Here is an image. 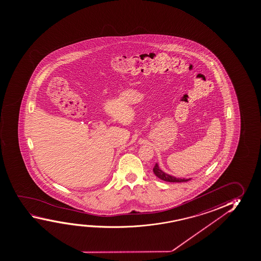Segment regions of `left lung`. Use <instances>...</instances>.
<instances>
[{
	"instance_id": "8db88e82",
	"label": "left lung",
	"mask_w": 261,
	"mask_h": 261,
	"mask_svg": "<svg viewBox=\"0 0 261 261\" xmlns=\"http://www.w3.org/2000/svg\"><path fill=\"white\" fill-rule=\"evenodd\" d=\"M153 172H154V174H155L159 178L161 179V180H164V181H166V182L180 183V182H187V181H189L191 179L180 178V177H175L174 175H168V174L165 173V172L162 171V170L160 169L158 163L155 164V167L153 168Z\"/></svg>"
}]
</instances>
